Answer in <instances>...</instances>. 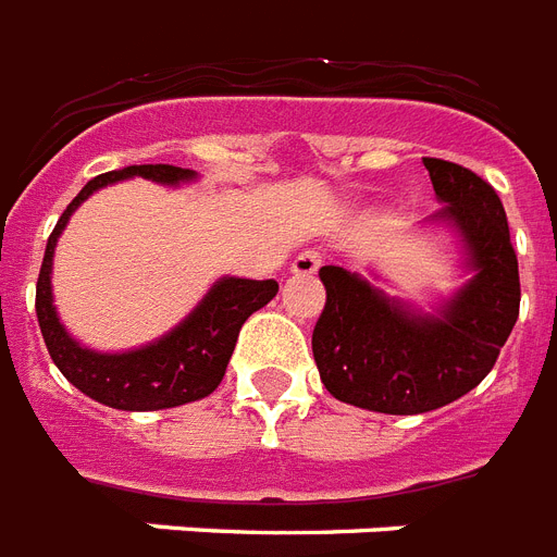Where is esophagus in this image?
<instances>
[{
    "label": "esophagus",
    "mask_w": 557,
    "mask_h": 557,
    "mask_svg": "<svg viewBox=\"0 0 557 557\" xmlns=\"http://www.w3.org/2000/svg\"><path fill=\"white\" fill-rule=\"evenodd\" d=\"M318 269H321V257L314 251L297 253L295 262H292V274L295 277H312V274H318Z\"/></svg>",
    "instance_id": "1"
}]
</instances>
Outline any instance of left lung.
<instances>
[{
  "label": "left lung",
  "mask_w": 557,
  "mask_h": 557,
  "mask_svg": "<svg viewBox=\"0 0 557 557\" xmlns=\"http://www.w3.org/2000/svg\"><path fill=\"white\" fill-rule=\"evenodd\" d=\"M468 280L436 312L389 297L358 271L323 265L326 286L312 332L323 387L347 405L413 416L466 396L492 372L520 312L518 257L500 196L454 161L424 159Z\"/></svg>",
  "instance_id": "8db88e82"
}]
</instances>
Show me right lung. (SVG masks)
<instances>
[{"instance_id":"1","label":"right lung","mask_w":557,"mask_h":557,"mask_svg":"<svg viewBox=\"0 0 557 557\" xmlns=\"http://www.w3.org/2000/svg\"><path fill=\"white\" fill-rule=\"evenodd\" d=\"M135 176L150 178L156 185L178 187L196 182V170L173 168V164H133L91 178L63 210V216L57 219L54 231L48 236L37 280V321L51 361L81 393L115 410H164V407L199 401L219 387L227 361L234 356L243 323L269 304L280 286L274 280L219 277L185 321L159 341L126 352H98L83 347L60 323L54 306L51 265H54L57 239L74 210L91 193Z\"/></svg>"}]
</instances>
